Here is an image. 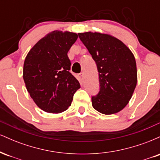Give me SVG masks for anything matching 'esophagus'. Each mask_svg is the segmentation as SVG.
Masks as SVG:
<instances>
[{"label": "esophagus", "mask_w": 160, "mask_h": 160, "mask_svg": "<svg viewBox=\"0 0 160 160\" xmlns=\"http://www.w3.org/2000/svg\"><path fill=\"white\" fill-rule=\"evenodd\" d=\"M78 79L80 82H82V80H83V74L82 73H80V74H78Z\"/></svg>", "instance_id": "34e87169"}]
</instances>
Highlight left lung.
I'll return each instance as SVG.
<instances>
[{
    "mask_svg": "<svg viewBox=\"0 0 160 160\" xmlns=\"http://www.w3.org/2000/svg\"><path fill=\"white\" fill-rule=\"evenodd\" d=\"M97 65L100 90L92 97V107L113 114L127 105L137 84L136 62L126 45L114 37L98 32L79 33Z\"/></svg>",
    "mask_w": 160,
    "mask_h": 160,
    "instance_id": "1",
    "label": "left lung"
}]
</instances>
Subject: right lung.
Returning a JSON list of instances; mask_svg holds the SVG:
<instances>
[{
  "mask_svg": "<svg viewBox=\"0 0 160 160\" xmlns=\"http://www.w3.org/2000/svg\"><path fill=\"white\" fill-rule=\"evenodd\" d=\"M76 33L54 31L40 39L28 53L23 79L30 96L47 113L66 111L80 82L70 73L68 52L78 39Z\"/></svg>",
  "mask_w": 160,
  "mask_h": 160,
  "instance_id": "add662e5",
  "label": "right lung"
}]
</instances>
